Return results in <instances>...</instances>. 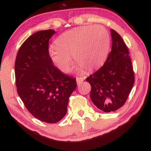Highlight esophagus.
<instances>
[{
    "instance_id": "34e87169",
    "label": "esophagus",
    "mask_w": 151,
    "mask_h": 151,
    "mask_svg": "<svg viewBox=\"0 0 151 151\" xmlns=\"http://www.w3.org/2000/svg\"><path fill=\"white\" fill-rule=\"evenodd\" d=\"M76 80H77V84H80L83 82V81H84V78H82V77H77Z\"/></svg>"
}]
</instances>
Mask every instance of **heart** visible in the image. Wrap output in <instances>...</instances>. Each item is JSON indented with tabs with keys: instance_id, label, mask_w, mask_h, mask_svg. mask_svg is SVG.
Returning <instances> with one entry per match:
<instances>
[{
	"instance_id": "b5f03b06",
	"label": "heart",
	"mask_w": 151,
	"mask_h": 151,
	"mask_svg": "<svg viewBox=\"0 0 151 151\" xmlns=\"http://www.w3.org/2000/svg\"><path fill=\"white\" fill-rule=\"evenodd\" d=\"M50 49L52 61L62 72L70 70L73 58L83 71L91 72L105 63L110 49V37L101 26H83L64 32Z\"/></svg>"
}]
</instances>
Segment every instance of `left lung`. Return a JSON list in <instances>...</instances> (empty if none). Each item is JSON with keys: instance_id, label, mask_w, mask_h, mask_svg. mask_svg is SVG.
I'll return each instance as SVG.
<instances>
[{"instance_id": "8db88e82", "label": "left lung", "mask_w": 151, "mask_h": 151, "mask_svg": "<svg viewBox=\"0 0 151 151\" xmlns=\"http://www.w3.org/2000/svg\"><path fill=\"white\" fill-rule=\"evenodd\" d=\"M111 51L99 70L86 79L91 86V101L100 110L111 112L124 106L135 77L129 50L120 35L111 29Z\"/></svg>"}]
</instances>
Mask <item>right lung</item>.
<instances>
[{
	"mask_svg": "<svg viewBox=\"0 0 151 151\" xmlns=\"http://www.w3.org/2000/svg\"><path fill=\"white\" fill-rule=\"evenodd\" d=\"M55 33L41 30L30 36L20 46L15 63L19 96L34 117L48 124L63 119L69 98L77 87L75 78L52 65L48 49Z\"/></svg>",
	"mask_w": 151,
	"mask_h": 151,
	"instance_id": "1",
	"label": "right lung"
}]
</instances>
